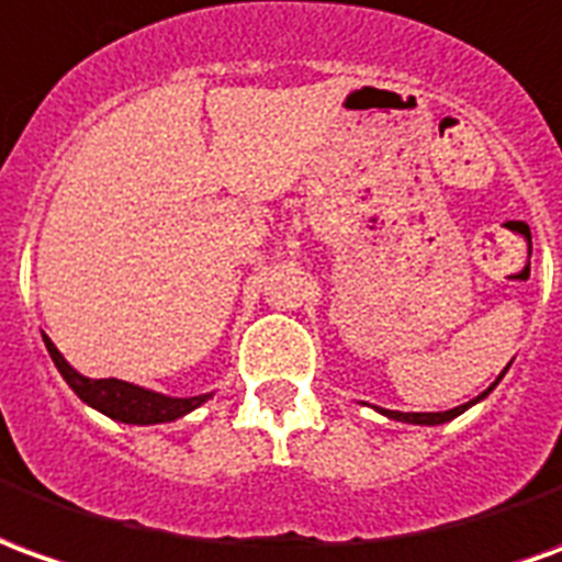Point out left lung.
I'll use <instances>...</instances> for the list:
<instances>
[{"label":"left lung","mask_w":562,"mask_h":562,"mask_svg":"<svg viewBox=\"0 0 562 562\" xmlns=\"http://www.w3.org/2000/svg\"><path fill=\"white\" fill-rule=\"evenodd\" d=\"M496 381H499V378H496ZM491 390H487V393H491ZM487 393H481L479 400H484ZM479 400L465 402V405H457V408H451V412H429V415L427 412H384V415L393 417V420H405V424H429V427H432V424H445V420H451V417L463 415L465 408H469V405H475Z\"/></svg>","instance_id":"1"}]
</instances>
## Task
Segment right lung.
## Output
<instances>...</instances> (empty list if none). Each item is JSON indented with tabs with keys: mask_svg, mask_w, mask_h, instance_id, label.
<instances>
[{
	"mask_svg": "<svg viewBox=\"0 0 562 562\" xmlns=\"http://www.w3.org/2000/svg\"><path fill=\"white\" fill-rule=\"evenodd\" d=\"M45 345L47 353H50V360L57 363L59 375L66 378V384H69L87 405H93L97 412L114 417V420H121V424H169V420L184 417L187 412H193V408H199L202 402L209 400V396L172 400V396H162V393H154V390L135 387V384H126V381H117V378H99V381L83 378L63 360V353L54 348V341L47 336Z\"/></svg>",
	"mask_w": 562,
	"mask_h": 562,
	"instance_id": "add662e5",
	"label": "right lung"
}]
</instances>
